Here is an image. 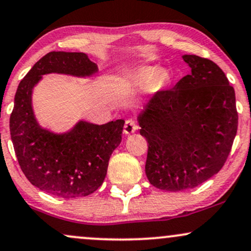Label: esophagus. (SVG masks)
I'll use <instances>...</instances> for the list:
<instances>
[{"mask_svg": "<svg viewBox=\"0 0 251 251\" xmlns=\"http://www.w3.org/2000/svg\"><path fill=\"white\" fill-rule=\"evenodd\" d=\"M137 129H138V125L134 120H132V119L126 120L125 126H124V133L127 134V135L132 134V133H134Z\"/></svg>", "mask_w": 251, "mask_h": 251, "instance_id": "1", "label": "esophagus"}]
</instances>
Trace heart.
I'll use <instances>...</instances> for the list:
<instances>
[{"instance_id":"heart-1","label":"heart","mask_w":251,"mask_h":251,"mask_svg":"<svg viewBox=\"0 0 251 251\" xmlns=\"http://www.w3.org/2000/svg\"><path fill=\"white\" fill-rule=\"evenodd\" d=\"M162 77V70L158 67H143L129 76L133 87H146Z\"/></svg>"}]
</instances>
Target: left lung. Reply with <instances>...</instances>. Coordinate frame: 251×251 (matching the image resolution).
Masks as SVG:
<instances>
[{
  "label": "left lung",
  "mask_w": 251,
  "mask_h": 251,
  "mask_svg": "<svg viewBox=\"0 0 251 251\" xmlns=\"http://www.w3.org/2000/svg\"><path fill=\"white\" fill-rule=\"evenodd\" d=\"M181 57L191 73L155 92L138 116L149 144L148 179L171 192L196 188L223 168L238 124L235 89L224 72L209 59Z\"/></svg>",
  "instance_id": "left-lung-1"
}]
</instances>
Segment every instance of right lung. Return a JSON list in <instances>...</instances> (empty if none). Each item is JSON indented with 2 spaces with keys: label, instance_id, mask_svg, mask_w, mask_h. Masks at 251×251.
I'll list each match as a JSON object with an SVG mask.
<instances>
[{
  "label": "right lung",
  "instance_id": "add662e5",
  "mask_svg": "<svg viewBox=\"0 0 251 251\" xmlns=\"http://www.w3.org/2000/svg\"><path fill=\"white\" fill-rule=\"evenodd\" d=\"M91 77L98 66L85 53L50 51L40 59L17 87L10 116V137L27 179L51 196L75 198L93 194L107 174L112 152L122 143L124 122L103 125L79 120L70 131L43 128L34 114L33 89L42 75Z\"/></svg>",
  "mask_w": 251,
  "mask_h": 251
}]
</instances>
